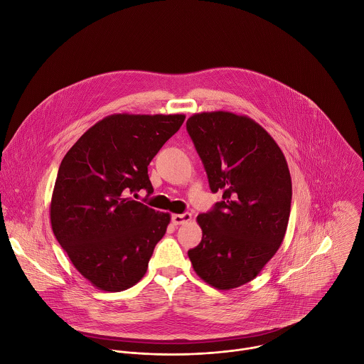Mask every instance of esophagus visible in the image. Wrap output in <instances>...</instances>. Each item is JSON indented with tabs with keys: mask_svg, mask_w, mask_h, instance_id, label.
<instances>
[{
	"mask_svg": "<svg viewBox=\"0 0 364 364\" xmlns=\"http://www.w3.org/2000/svg\"><path fill=\"white\" fill-rule=\"evenodd\" d=\"M192 219V215L191 213H183V215H172V223L175 226H179V225H185L188 222H191Z\"/></svg>",
	"mask_w": 364,
	"mask_h": 364,
	"instance_id": "34e87169",
	"label": "esophagus"
}]
</instances>
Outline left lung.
Segmentation results:
<instances>
[{
	"label": "left lung",
	"instance_id": "8db88e82",
	"mask_svg": "<svg viewBox=\"0 0 364 364\" xmlns=\"http://www.w3.org/2000/svg\"><path fill=\"white\" fill-rule=\"evenodd\" d=\"M186 129L203 162L215 208L196 218L202 242L188 251L196 274L229 291L254 279L284 240L292 199L287 159L252 119L196 113Z\"/></svg>",
	"mask_w": 364,
	"mask_h": 364
}]
</instances>
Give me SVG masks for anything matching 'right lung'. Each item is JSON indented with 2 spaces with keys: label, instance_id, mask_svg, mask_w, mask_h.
Returning a JSON list of instances; mask_svg holds the SVG:
<instances>
[{
  "label": "right lung",
  "instance_id": "right-lung-1",
  "mask_svg": "<svg viewBox=\"0 0 364 364\" xmlns=\"http://www.w3.org/2000/svg\"><path fill=\"white\" fill-rule=\"evenodd\" d=\"M183 120V114H112L62 159L50 200L52 230L97 289L120 292L145 275L171 215L134 196L154 192L148 165Z\"/></svg>",
  "mask_w": 364,
  "mask_h": 364
}]
</instances>
